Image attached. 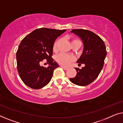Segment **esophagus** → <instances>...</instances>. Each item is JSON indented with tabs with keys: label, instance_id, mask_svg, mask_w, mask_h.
Listing matches in <instances>:
<instances>
[{
	"label": "esophagus",
	"instance_id": "esophagus-1",
	"mask_svg": "<svg viewBox=\"0 0 123 123\" xmlns=\"http://www.w3.org/2000/svg\"><path fill=\"white\" fill-rule=\"evenodd\" d=\"M60 67H61V68H63L64 70H67V69H68V68H67V67H64V66H60Z\"/></svg>",
	"mask_w": 123,
	"mask_h": 123
}]
</instances>
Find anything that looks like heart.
I'll use <instances>...</instances> for the list:
<instances>
[{
	"label": "heart",
	"instance_id": "obj_1",
	"mask_svg": "<svg viewBox=\"0 0 123 123\" xmlns=\"http://www.w3.org/2000/svg\"><path fill=\"white\" fill-rule=\"evenodd\" d=\"M58 40L55 42L53 45V51H56L57 50V44L58 43ZM75 42H81L79 39H74L72 41V43H74ZM75 57L72 55H69L67 54H66V53H60V54L58 55L56 57V61L58 62V63L60 64L62 66H67L70 64L72 62L75 61Z\"/></svg>",
	"mask_w": 123,
	"mask_h": 123
}]
</instances>
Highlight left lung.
<instances>
[{
    "instance_id": "obj_1",
    "label": "left lung",
    "mask_w": 123,
    "mask_h": 123,
    "mask_svg": "<svg viewBox=\"0 0 123 123\" xmlns=\"http://www.w3.org/2000/svg\"><path fill=\"white\" fill-rule=\"evenodd\" d=\"M71 32L78 36L84 43L82 54L77 62L85 66L75 68L76 76L70 80L79 86L88 85L98 77L103 68L107 53L106 46L103 39L90 31L74 29Z\"/></svg>"
}]
</instances>
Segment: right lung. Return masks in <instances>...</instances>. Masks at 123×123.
I'll return each mask as SVG.
<instances>
[{"instance_id":"1","label":"right lung","mask_w":123,"mask_h":123,"mask_svg":"<svg viewBox=\"0 0 123 123\" xmlns=\"http://www.w3.org/2000/svg\"><path fill=\"white\" fill-rule=\"evenodd\" d=\"M66 31L42 28L33 31L22 39L16 53L17 70L27 86L39 89L51 81L53 71L59 67L52 58L53 44ZM43 59L49 64L48 68L40 65Z\"/></svg>"}]
</instances>
